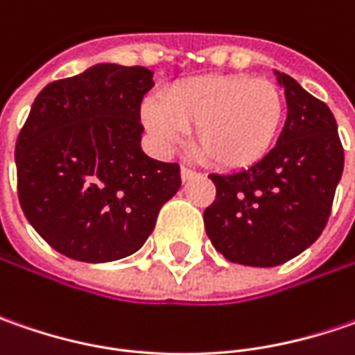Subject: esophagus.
I'll return each mask as SVG.
<instances>
[{"label":"esophagus","mask_w":355,"mask_h":355,"mask_svg":"<svg viewBox=\"0 0 355 355\" xmlns=\"http://www.w3.org/2000/svg\"><path fill=\"white\" fill-rule=\"evenodd\" d=\"M198 175H199L198 171L189 170V168H182V180H184V182H189V180L198 178Z\"/></svg>","instance_id":"34e87169"}]
</instances>
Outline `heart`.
Here are the masks:
<instances>
[{
  "instance_id": "1",
  "label": "heart",
  "mask_w": 355,
  "mask_h": 355,
  "mask_svg": "<svg viewBox=\"0 0 355 355\" xmlns=\"http://www.w3.org/2000/svg\"><path fill=\"white\" fill-rule=\"evenodd\" d=\"M284 96L265 78L207 75L168 89L164 103H142V122L159 150L170 152L193 130V148L207 166L251 168L270 152L284 120Z\"/></svg>"
}]
</instances>
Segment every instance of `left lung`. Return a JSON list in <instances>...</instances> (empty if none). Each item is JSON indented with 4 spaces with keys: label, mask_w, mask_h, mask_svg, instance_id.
<instances>
[{
    "label": "left lung",
    "mask_w": 355,
    "mask_h": 355,
    "mask_svg": "<svg viewBox=\"0 0 355 355\" xmlns=\"http://www.w3.org/2000/svg\"><path fill=\"white\" fill-rule=\"evenodd\" d=\"M286 96L277 146L247 170L211 173L217 196L203 213L213 247L227 261L277 266L320 237L344 171L338 124L326 104L275 71Z\"/></svg>",
    "instance_id": "obj_1"
}]
</instances>
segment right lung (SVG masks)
Returning <instances> with one entry per match:
<instances>
[{"mask_svg":"<svg viewBox=\"0 0 355 355\" xmlns=\"http://www.w3.org/2000/svg\"><path fill=\"white\" fill-rule=\"evenodd\" d=\"M146 67L101 62L47 85L15 144L21 209L69 259L108 263L136 252L180 185V166L142 152Z\"/></svg>","mask_w":355,"mask_h":355,"instance_id":"1","label":"right lung"}]
</instances>
